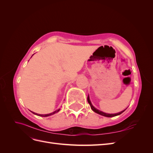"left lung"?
<instances>
[{
  "label": "left lung",
  "instance_id": "obj_1",
  "mask_svg": "<svg viewBox=\"0 0 153 153\" xmlns=\"http://www.w3.org/2000/svg\"><path fill=\"white\" fill-rule=\"evenodd\" d=\"M87 101H88V103H89V105H90V106H91V108H92V110L94 111V112H95L96 113H97V114H100V115H103V116H105V117H114V116H116V115H120V114H121L123 112H124L125 111V109L124 110H123V111H121V112H119V113H117V114H106V113H104V112H101V111H100V110H98V109H96V108H94L93 106H92V105L91 104V101H90V100H89V96H88V97H87Z\"/></svg>",
  "mask_w": 153,
  "mask_h": 153
}]
</instances>
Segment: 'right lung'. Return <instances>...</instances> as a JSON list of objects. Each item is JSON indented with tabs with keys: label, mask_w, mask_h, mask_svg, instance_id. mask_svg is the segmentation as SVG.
<instances>
[{
	"label": "right lung",
	"mask_w": 153,
	"mask_h": 153,
	"mask_svg": "<svg viewBox=\"0 0 153 153\" xmlns=\"http://www.w3.org/2000/svg\"><path fill=\"white\" fill-rule=\"evenodd\" d=\"M59 111V109L58 110H55V112H52V113H50V114H36V113H34V112H32V113H33L34 114H36V115H39V116H41V117H47V116H49V115H53V114H55V113H57V112H58Z\"/></svg>",
	"instance_id": "right-lung-1"
}]
</instances>
